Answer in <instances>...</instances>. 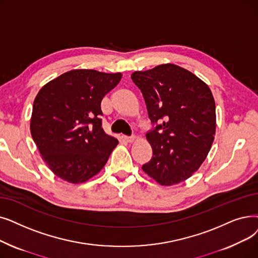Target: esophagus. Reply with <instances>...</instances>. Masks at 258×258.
Wrapping results in <instances>:
<instances>
[{
  "mask_svg": "<svg viewBox=\"0 0 258 258\" xmlns=\"http://www.w3.org/2000/svg\"><path fill=\"white\" fill-rule=\"evenodd\" d=\"M123 140L126 141V142H133L134 140H135V136H122Z\"/></svg>",
  "mask_w": 258,
  "mask_h": 258,
  "instance_id": "obj_1",
  "label": "esophagus"
}]
</instances>
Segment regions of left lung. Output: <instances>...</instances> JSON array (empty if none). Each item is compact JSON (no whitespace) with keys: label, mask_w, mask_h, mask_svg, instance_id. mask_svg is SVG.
Segmentation results:
<instances>
[{"label":"left lung","mask_w":258,"mask_h":258,"mask_svg":"<svg viewBox=\"0 0 258 258\" xmlns=\"http://www.w3.org/2000/svg\"><path fill=\"white\" fill-rule=\"evenodd\" d=\"M132 80L142 93L153 124L147 134L153 156L142 170L162 185L185 180L205 161L214 140L216 113L211 89L174 64L135 72Z\"/></svg>","instance_id":"1"}]
</instances>
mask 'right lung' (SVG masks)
Here are the masks:
<instances>
[{"mask_svg":"<svg viewBox=\"0 0 258 258\" xmlns=\"http://www.w3.org/2000/svg\"><path fill=\"white\" fill-rule=\"evenodd\" d=\"M121 74L67 72L44 85L32 106L30 133L49 169L81 183L102 170L118 140L102 128L101 101Z\"/></svg>","mask_w":258,"mask_h":258,"instance_id":"obj_1","label":"right lung"}]
</instances>
